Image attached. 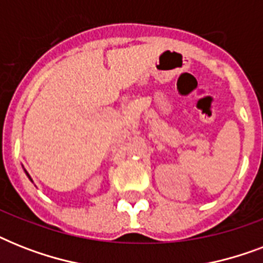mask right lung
Masks as SVG:
<instances>
[{"mask_svg": "<svg viewBox=\"0 0 263 263\" xmlns=\"http://www.w3.org/2000/svg\"><path fill=\"white\" fill-rule=\"evenodd\" d=\"M24 172H26V175H27V176H28V179H30V180H31V181H32V179H31V176H30V175H28V173H27V171H26V169H24ZM32 183H34V181H32Z\"/></svg>", "mask_w": 263, "mask_h": 263, "instance_id": "add662e5", "label": "right lung"}]
</instances>
